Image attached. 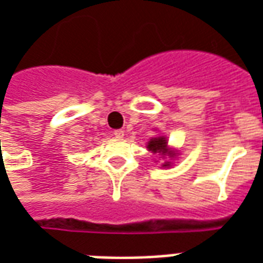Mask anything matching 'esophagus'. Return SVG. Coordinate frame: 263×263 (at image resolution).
<instances>
[{
    "label": "esophagus",
    "mask_w": 263,
    "mask_h": 263,
    "mask_svg": "<svg viewBox=\"0 0 263 263\" xmlns=\"http://www.w3.org/2000/svg\"><path fill=\"white\" fill-rule=\"evenodd\" d=\"M112 135L116 138H122L124 137V131L122 129H116V131L112 132Z\"/></svg>",
    "instance_id": "esophagus-1"
}]
</instances>
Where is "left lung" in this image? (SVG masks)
<instances>
[{"instance_id":"1","label":"left lung","mask_w":263,"mask_h":263,"mask_svg":"<svg viewBox=\"0 0 263 263\" xmlns=\"http://www.w3.org/2000/svg\"><path fill=\"white\" fill-rule=\"evenodd\" d=\"M167 142H166V138H161V137H157V138H153L149 141L147 143V149L153 153H161V155H164L167 153ZM164 166H168V163H166Z\"/></svg>"}]
</instances>
